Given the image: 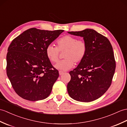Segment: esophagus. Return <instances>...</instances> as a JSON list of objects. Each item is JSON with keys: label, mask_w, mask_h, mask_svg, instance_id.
I'll list each match as a JSON object with an SVG mask.
<instances>
[{"label": "esophagus", "mask_w": 127, "mask_h": 127, "mask_svg": "<svg viewBox=\"0 0 127 127\" xmlns=\"http://www.w3.org/2000/svg\"><path fill=\"white\" fill-rule=\"evenodd\" d=\"M63 73H64V72L62 71H59V74H60V76L61 75H62Z\"/></svg>", "instance_id": "34e87169"}]
</instances>
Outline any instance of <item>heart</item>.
<instances>
[{
    "instance_id": "heart-1",
    "label": "heart",
    "mask_w": 127,
    "mask_h": 127,
    "mask_svg": "<svg viewBox=\"0 0 127 127\" xmlns=\"http://www.w3.org/2000/svg\"><path fill=\"white\" fill-rule=\"evenodd\" d=\"M57 48L48 45L45 50L46 55L49 60L53 63L58 60L60 52H64L65 58L55 65L57 70L66 71L72 68L74 63L77 64L84 58L87 54V46L84 41L77 40L70 35H66L60 38L56 42Z\"/></svg>"
}]
</instances>
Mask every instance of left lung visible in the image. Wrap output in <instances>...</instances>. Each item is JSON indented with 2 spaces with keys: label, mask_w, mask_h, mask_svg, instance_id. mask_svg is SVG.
<instances>
[{
  "label": "left lung",
  "mask_w": 127,
  "mask_h": 127,
  "mask_svg": "<svg viewBox=\"0 0 127 127\" xmlns=\"http://www.w3.org/2000/svg\"><path fill=\"white\" fill-rule=\"evenodd\" d=\"M80 36L87 46L84 58L69 72V96L76 101L89 102L98 99L110 87L115 71L113 47L107 38L93 29L67 32Z\"/></svg>",
  "instance_id": "1"
}]
</instances>
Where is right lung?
<instances>
[{
    "label": "right lung",
    "instance_id": "add662e5",
    "mask_svg": "<svg viewBox=\"0 0 127 127\" xmlns=\"http://www.w3.org/2000/svg\"><path fill=\"white\" fill-rule=\"evenodd\" d=\"M64 31L31 28L14 39L6 56V73L22 98L36 101L47 98L59 73L46 55V47Z\"/></svg>",
    "mask_w": 127,
    "mask_h": 127
}]
</instances>
